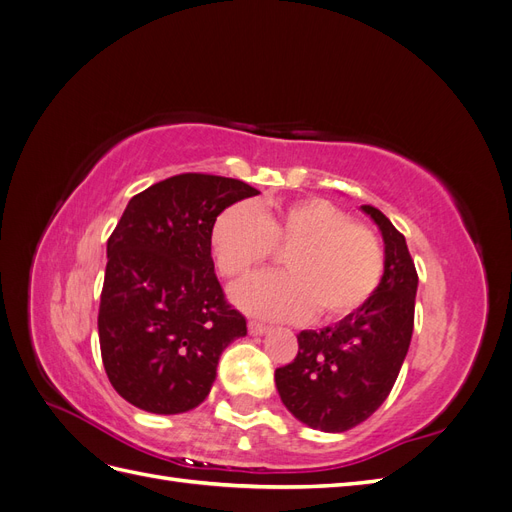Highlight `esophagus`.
Masks as SVG:
<instances>
[{
	"label": "esophagus",
	"mask_w": 512,
	"mask_h": 512,
	"mask_svg": "<svg viewBox=\"0 0 512 512\" xmlns=\"http://www.w3.org/2000/svg\"><path fill=\"white\" fill-rule=\"evenodd\" d=\"M247 329H250L252 335H265V333L269 331L267 324H262V322H258V320H250V322H247Z\"/></svg>",
	"instance_id": "obj_1"
}]
</instances>
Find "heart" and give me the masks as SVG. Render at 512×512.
<instances>
[{"instance_id":"obj_1","label":"heart","mask_w":512,"mask_h":512,"mask_svg":"<svg viewBox=\"0 0 512 512\" xmlns=\"http://www.w3.org/2000/svg\"><path fill=\"white\" fill-rule=\"evenodd\" d=\"M215 265L241 282L277 250H288V273H265L237 288V301L262 316L339 320L354 314L378 288L384 250L369 226L324 198H299L275 207H228L211 230Z\"/></svg>"}]
</instances>
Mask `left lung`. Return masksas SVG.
I'll use <instances>...</instances> for the list:
<instances>
[{"label":"left lung","instance_id":"1","mask_svg":"<svg viewBox=\"0 0 512 512\" xmlns=\"http://www.w3.org/2000/svg\"><path fill=\"white\" fill-rule=\"evenodd\" d=\"M384 239V275L363 307L320 331H301L294 361L275 369L284 406L320 431H348L389 397L414 329L418 275L406 237L363 205Z\"/></svg>","mask_w":512,"mask_h":512}]
</instances>
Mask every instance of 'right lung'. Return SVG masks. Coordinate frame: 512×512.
Listing matches in <instances>:
<instances>
[{
	"label": "right lung",
	"mask_w": 512,
	"mask_h": 512,
	"mask_svg": "<svg viewBox=\"0 0 512 512\" xmlns=\"http://www.w3.org/2000/svg\"><path fill=\"white\" fill-rule=\"evenodd\" d=\"M239 179L183 173L136 194L106 243L98 333L106 376L132 406L179 414L203 404L220 354L247 333L215 277L211 230Z\"/></svg>",
	"instance_id": "add662e5"
}]
</instances>
